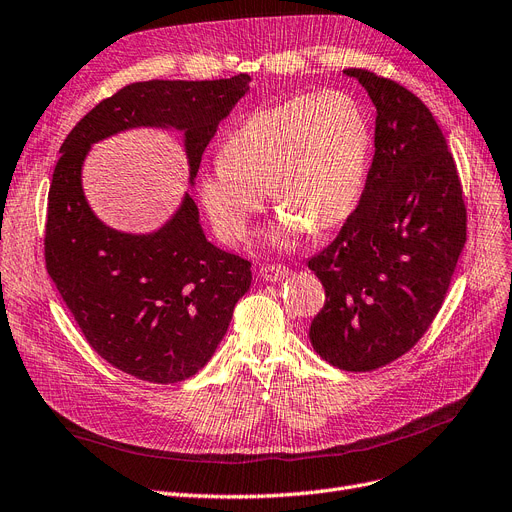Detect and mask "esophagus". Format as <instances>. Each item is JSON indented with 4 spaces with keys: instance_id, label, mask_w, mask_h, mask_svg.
<instances>
[{
    "instance_id": "esophagus-1",
    "label": "esophagus",
    "mask_w": 512,
    "mask_h": 512,
    "mask_svg": "<svg viewBox=\"0 0 512 512\" xmlns=\"http://www.w3.org/2000/svg\"><path fill=\"white\" fill-rule=\"evenodd\" d=\"M260 277L264 281H281V279L288 277V269L281 267V264H269V267L260 269Z\"/></svg>"
}]
</instances>
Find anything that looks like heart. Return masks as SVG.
<instances>
[{
    "mask_svg": "<svg viewBox=\"0 0 512 512\" xmlns=\"http://www.w3.org/2000/svg\"><path fill=\"white\" fill-rule=\"evenodd\" d=\"M372 126L346 92L298 94L252 111L222 142L218 166L197 180V197L224 243L248 239L267 191L277 208L275 245L349 220L365 191Z\"/></svg>",
    "mask_w": 512,
    "mask_h": 512,
    "instance_id": "obj_1",
    "label": "heart"
}]
</instances>
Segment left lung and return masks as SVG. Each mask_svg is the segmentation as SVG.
Here are the masks:
<instances>
[{
	"label": "left lung",
	"instance_id": "obj_1",
	"mask_svg": "<svg viewBox=\"0 0 512 512\" xmlns=\"http://www.w3.org/2000/svg\"><path fill=\"white\" fill-rule=\"evenodd\" d=\"M344 73L374 102L376 153L355 214L309 260L325 288L309 338L334 367L370 372L410 351L437 317L466 241V208L424 102L372 71Z\"/></svg>",
	"mask_w": 512,
	"mask_h": 512
}]
</instances>
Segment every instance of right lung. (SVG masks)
<instances>
[{"label": "right lung", "instance_id": "add662e5", "mask_svg": "<svg viewBox=\"0 0 512 512\" xmlns=\"http://www.w3.org/2000/svg\"><path fill=\"white\" fill-rule=\"evenodd\" d=\"M248 92L245 73L138 81L98 102L60 147L48 193V275L92 349L138 380L180 382L210 361L250 290L252 264L206 239L191 193L153 233L107 227L81 187L84 159L94 142L119 132L178 130L193 185L218 124Z\"/></svg>", "mask_w": 512, "mask_h": 512}]
</instances>
